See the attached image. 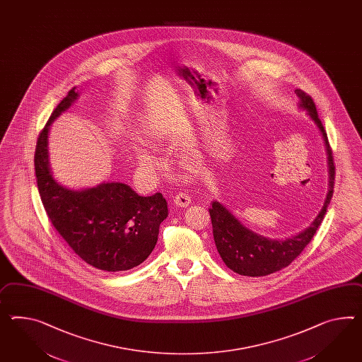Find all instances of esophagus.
<instances>
[{
  "label": "esophagus",
  "mask_w": 362,
  "mask_h": 362,
  "mask_svg": "<svg viewBox=\"0 0 362 362\" xmlns=\"http://www.w3.org/2000/svg\"><path fill=\"white\" fill-rule=\"evenodd\" d=\"M175 204L178 207H187L189 204H192V197L186 193H180L175 197Z\"/></svg>",
  "instance_id": "1"
}]
</instances>
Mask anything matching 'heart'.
I'll list each match as a JSON object with an SVG mask.
<instances>
[{"mask_svg": "<svg viewBox=\"0 0 362 362\" xmlns=\"http://www.w3.org/2000/svg\"><path fill=\"white\" fill-rule=\"evenodd\" d=\"M138 158H139L140 165L147 168L148 170H155L156 168L160 167V160L146 149L138 151ZM198 160H199V153H189L185 158V163L187 165H192Z\"/></svg>", "mask_w": 362, "mask_h": 362, "instance_id": "1", "label": "heart"}]
</instances>
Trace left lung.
I'll return each mask as SVG.
<instances>
[{"instance_id": "1", "label": "left lung", "mask_w": 362, "mask_h": 362, "mask_svg": "<svg viewBox=\"0 0 362 362\" xmlns=\"http://www.w3.org/2000/svg\"><path fill=\"white\" fill-rule=\"evenodd\" d=\"M296 93L299 98L298 107L307 112V115L315 123L316 127L322 134V138L325 140L329 175L328 193L322 210L316 215L311 224L303 231L284 240L270 239L250 230L224 204L214 201L213 206L209 209V211L211 216L214 240L216 250L219 252L224 264L231 269L232 272L240 276L262 277L290 265L314 238L334 194V158L332 149L329 147L327 138V132L322 124V121L317 117L315 103L313 98L300 89H296Z\"/></svg>"}]
</instances>
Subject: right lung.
Masks as SVG:
<instances>
[{
	"instance_id": "add662e5",
	"label": "right lung",
	"mask_w": 362,
	"mask_h": 362,
	"mask_svg": "<svg viewBox=\"0 0 362 362\" xmlns=\"http://www.w3.org/2000/svg\"><path fill=\"white\" fill-rule=\"evenodd\" d=\"M77 98L74 88L56 106L37 138V190L56 231L80 259L105 272L129 270L155 248L160 224L168 216L167 201L161 193L141 197L117 181L71 189L56 180L48 153L49 126Z\"/></svg>"
}]
</instances>
